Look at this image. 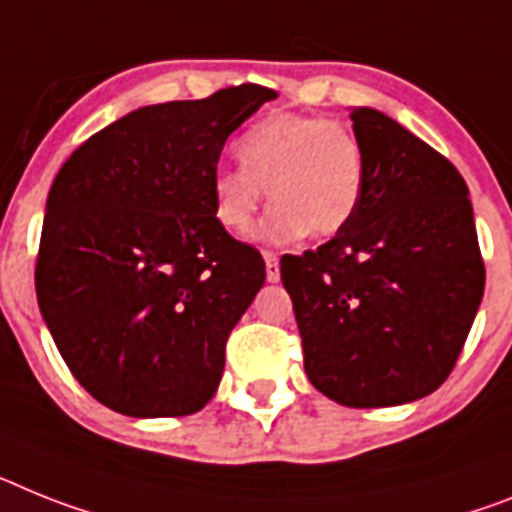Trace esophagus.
I'll use <instances>...</instances> for the list:
<instances>
[{"mask_svg":"<svg viewBox=\"0 0 512 512\" xmlns=\"http://www.w3.org/2000/svg\"><path fill=\"white\" fill-rule=\"evenodd\" d=\"M263 257H265V276H268L270 283H276L278 278H281V268H278V255H276V252H268V249H265Z\"/></svg>","mask_w":512,"mask_h":512,"instance_id":"34e87169","label":"esophagus"}]
</instances>
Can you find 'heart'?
<instances>
[{"instance_id": "obj_1", "label": "heart", "mask_w": 512, "mask_h": 512, "mask_svg": "<svg viewBox=\"0 0 512 512\" xmlns=\"http://www.w3.org/2000/svg\"><path fill=\"white\" fill-rule=\"evenodd\" d=\"M239 166L213 171V210L221 226L244 234L263 203L270 242L307 234L336 236L349 226L364 192V150L351 127L309 114H273L236 140Z\"/></svg>"}]
</instances>
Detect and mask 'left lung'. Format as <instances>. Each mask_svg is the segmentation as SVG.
<instances>
[{"instance_id": "left-lung-1", "label": "left lung", "mask_w": 512, "mask_h": 512, "mask_svg": "<svg viewBox=\"0 0 512 512\" xmlns=\"http://www.w3.org/2000/svg\"><path fill=\"white\" fill-rule=\"evenodd\" d=\"M364 192L330 242L281 257L304 372L351 409L398 406L448 380L484 294L468 187L448 158L375 109L351 111Z\"/></svg>"}]
</instances>
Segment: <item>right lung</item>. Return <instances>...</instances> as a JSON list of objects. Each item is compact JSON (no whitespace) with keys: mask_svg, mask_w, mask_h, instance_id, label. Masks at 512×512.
<instances>
[{"mask_svg":"<svg viewBox=\"0 0 512 512\" xmlns=\"http://www.w3.org/2000/svg\"><path fill=\"white\" fill-rule=\"evenodd\" d=\"M276 90L231 85L143 106L59 169L36 260L38 307L64 364L124 416L195 414L226 341L265 283V260L213 210L226 137Z\"/></svg>","mask_w":512,"mask_h":512,"instance_id":"add662e5","label":"right lung"}]
</instances>
